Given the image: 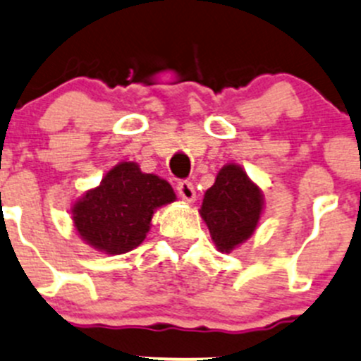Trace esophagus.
Instances as JSON below:
<instances>
[{
    "label": "esophagus",
    "mask_w": 361,
    "mask_h": 361,
    "mask_svg": "<svg viewBox=\"0 0 361 361\" xmlns=\"http://www.w3.org/2000/svg\"><path fill=\"white\" fill-rule=\"evenodd\" d=\"M178 193H180V197L185 200V202L188 204L195 202L197 199L195 187H193L190 181H180V183H178Z\"/></svg>",
    "instance_id": "obj_1"
}]
</instances>
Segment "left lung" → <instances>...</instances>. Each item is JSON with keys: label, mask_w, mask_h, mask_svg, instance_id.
Listing matches in <instances>:
<instances>
[{"label": "left lung", "mask_w": 361, "mask_h": 361, "mask_svg": "<svg viewBox=\"0 0 361 361\" xmlns=\"http://www.w3.org/2000/svg\"><path fill=\"white\" fill-rule=\"evenodd\" d=\"M264 199L261 188L237 164H226L204 193L200 216L219 252H231L244 244L259 225Z\"/></svg>", "instance_id": "left-lung-1"}]
</instances>
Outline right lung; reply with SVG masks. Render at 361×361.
<instances>
[{"label": "right lung", "instance_id": "obj_1", "mask_svg": "<svg viewBox=\"0 0 361 361\" xmlns=\"http://www.w3.org/2000/svg\"><path fill=\"white\" fill-rule=\"evenodd\" d=\"M176 200L173 187L136 162H119L100 185L72 206V223L81 240L100 252L117 256L136 249L152 226V216Z\"/></svg>", "mask_w": 361, "mask_h": 361}]
</instances>
